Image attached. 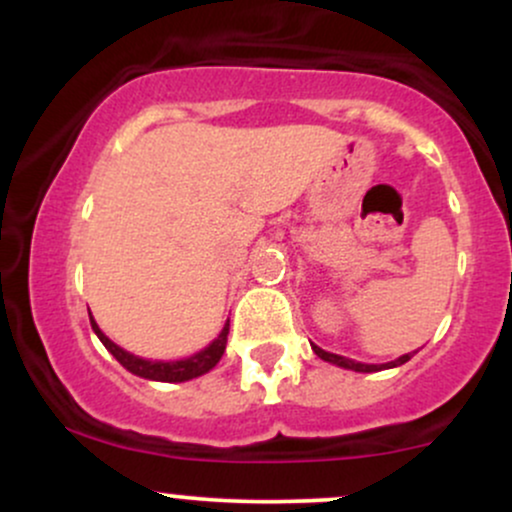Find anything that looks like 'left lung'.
Here are the masks:
<instances>
[{"mask_svg":"<svg viewBox=\"0 0 512 512\" xmlns=\"http://www.w3.org/2000/svg\"><path fill=\"white\" fill-rule=\"evenodd\" d=\"M310 346H313V351L322 358V361H330V363H334V366L346 368V370H356V373H375V370L397 368V366H402V363H407L411 356H414V354H404V356H399L397 361L380 363V366H378V363H358V361H351V358H344V356H339V354H330V351L320 349V346H315V344H310Z\"/></svg>","mask_w":512,"mask_h":512,"instance_id":"obj_1","label":"left lung"}]
</instances>
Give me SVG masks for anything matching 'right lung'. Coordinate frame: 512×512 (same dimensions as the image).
<instances>
[{
  "label": "right lung",
  "instance_id": "add662e5",
  "mask_svg": "<svg viewBox=\"0 0 512 512\" xmlns=\"http://www.w3.org/2000/svg\"><path fill=\"white\" fill-rule=\"evenodd\" d=\"M88 317H91L93 332L98 334V339H101L105 349H108L110 354H113L117 361L129 370V373L139 375V378H146V380H158V383H185V380L199 378V375L209 373V370L221 361L223 351H226V342H228V322H226L219 337H216L207 349L197 351V354H192L190 358H180V361H149V358H139L129 354V351L120 349L115 342H110V339L101 332V327L96 325L93 315Z\"/></svg>",
  "mask_w": 512,
  "mask_h": 512
}]
</instances>
